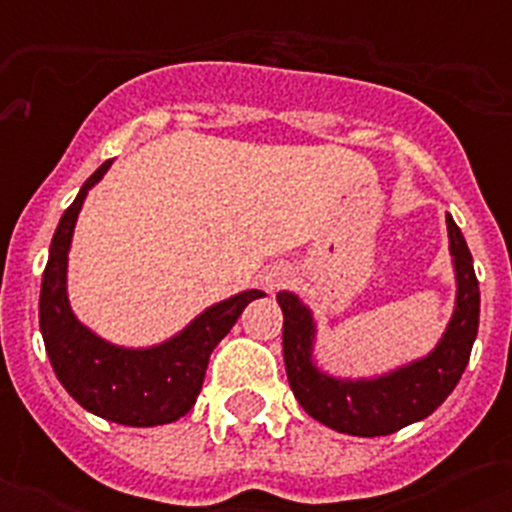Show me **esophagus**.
<instances>
[{"label":"esophagus","instance_id":"esophagus-1","mask_svg":"<svg viewBox=\"0 0 512 512\" xmlns=\"http://www.w3.org/2000/svg\"><path fill=\"white\" fill-rule=\"evenodd\" d=\"M292 268L284 263H276V265H268L260 276V284H263L265 292H276V289L287 287L289 281H292Z\"/></svg>","mask_w":512,"mask_h":512}]
</instances>
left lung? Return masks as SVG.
Instances as JSON below:
<instances>
[{
    "label": "left lung",
    "mask_w": 512,
    "mask_h": 512,
    "mask_svg": "<svg viewBox=\"0 0 512 512\" xmlns=\"http://www.w3.org/2000/svg\"><path fill=\"white\" fill-rule=\"evenodd\" d=\"M446 231L457 279L452 319L428 356L388 374L345 380L319 369L313 361L316 321L311 308L292 292L276 295L284 313V366L289 388L313 420L348 436H390L436 412L460 382L478 335L481 292L470 249L452 215H446Z\"/></svg>",
    "instance_id": "left-lung-1"
}]
</instances>
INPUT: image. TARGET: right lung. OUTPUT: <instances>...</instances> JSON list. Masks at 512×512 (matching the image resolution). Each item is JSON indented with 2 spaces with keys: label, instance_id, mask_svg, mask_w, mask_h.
<instances>
[{
  "label": "right lung",
  "instance_id": "obj_1",
  "mask_svg": "<svg viewBox=\"0 0 512 512\" xmlns=\"http://www.w3.org/2000/svg\"><path fill=\"white\" fill-rule=\"evenodd\" d=\"M111 164L114 159L87 177L55 228L42 276L39 329L52 369L76 404L108 422L154 428L191 412L207 374L209 353L231 332L241 311L265 295L260 289H247L209 305L183 332L151 348H122L84 327L68 303V249L87 193Z\"/></svg>",
  "mask_w": 512,
  "mask_h": 512
}]
</instances>
